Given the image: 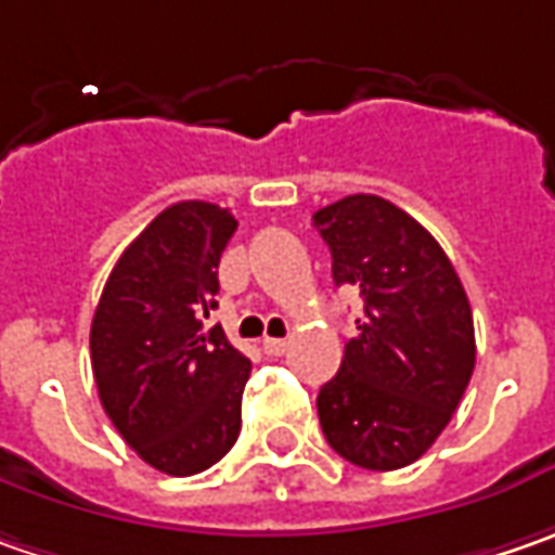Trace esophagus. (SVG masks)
<instances>
[{
	"label": "esophagus",
	"instance_id": "esophagus-1",
	"mask_svg": "<svg viewBox=\"0 0 555 555\" xmlns=\"http://www.w3.org/2000/svg\"><path fill=\"white\" fill-rule=\"evenodd\" d=\"M285 348H288V341H285V338H263V353H270V357L285 353Z\"/></svg>",
	"mask_w": 555,
	"mask_h": 555
}]
</instances>
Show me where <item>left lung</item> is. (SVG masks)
<instances>
[{
	"label": "left lung",
	"mask_w": 555,
	"mask_h": 555,
	"mask_svg": "<svg viewBox=\"0 0 555 555\" xmlns=\"http://www.w3.org/2000/svg\"><path fill=\"white\" fill-rule=\"evenodd\" d=\"M335 285L363 295L357 338L317 398L328 447L353 466L403 469L438 441L475 370L466 288L435 235L378 195L313 214Z\"/></svg>",
	"instance_id": "8db88e82"
}]
</instances>
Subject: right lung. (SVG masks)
Listing matches in <instances>:
<instances>
[{
    "instance_id": "right-lung-1",
    "label": "right lung",
    "mask_w": 555,
    "mask_h": 555,
    "mask_svg": "<svg viewBox=\"0 0 555 555\" xmlns=\"http://www.w3.org/2000/svg\"><path fill=\"white\" fill-rule=\"evenodd\" d=\"M235 227L210 202L160 210L114 263L92 317V375L108 420L149 466L180 478L223 460L242 428L251 360L205 325Z\"/></svg>"
}]
</instances>
